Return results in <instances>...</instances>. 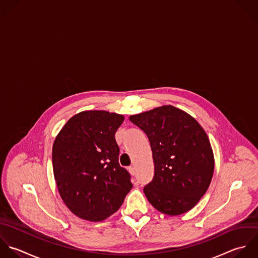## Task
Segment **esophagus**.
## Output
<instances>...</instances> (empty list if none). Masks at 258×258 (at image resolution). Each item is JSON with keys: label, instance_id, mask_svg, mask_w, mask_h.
<instances>
[{"label": "esophagus", "instance_id": "obj_1", "mask_svg": "<svg viewBox=\"0 0 258 258\" xmlns=\"http://www.w3.org/2000/svg\"><path fill=\"white\" fill-rule=\"evenodd\" d=\"M128 172L131 173V175H135L136 174V169H135V167L134 166H131V167H128Z\"/></svg>", "mask_w": 258, "mask_h": 258}]
</instances>
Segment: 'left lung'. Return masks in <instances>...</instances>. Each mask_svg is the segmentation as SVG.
Returning a JSON list of instances; mask_svg holds the SVG:
<instances>
[{"instance_id":"1","label":"left lung","mask_w":258,"mask_h":258,"mask_svg":"<svg viewBox=\"0 0 258 258\" xmlns=\"http://www.w3.org/2000/svg\"><path fill=\"white\" fill-rule=\"evenodd\" d=\"M148 136L155 175L144 188L160 212L175 216L191 210L204 196L214 172V156L207 134L187 112L164 105L131 115Z\"/></svg>"}]
</instances>
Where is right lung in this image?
Returning <instances> with one entry per match:
<instances>
[{
    "label": "right lung",
    "instance_id": "right-lung-1",
    "mask_svg": "<svg viewBox=\"0 0 258 258\" xmlns=\"http://www.w3.org/2000/svg\"><path fill=\"white\" fill-rule=\"evenodd\" d=\"M121 114L87 110L72 116L52 149L54 178L69 210L88 221L115 213L133 188L130 173L119 166L115 133Z\"/></svg>",
    "mask_w": 258,
    "mask_h": 258
}]
</instances>
